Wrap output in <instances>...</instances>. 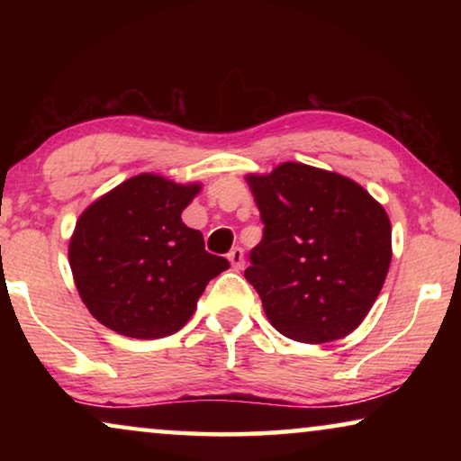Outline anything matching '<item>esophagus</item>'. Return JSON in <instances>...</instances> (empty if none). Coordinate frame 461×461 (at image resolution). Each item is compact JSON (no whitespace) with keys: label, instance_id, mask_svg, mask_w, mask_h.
<instances>
[{"label":"esophagus","instance_id":"1","mask_svg":"<svg viewBox=\"0 0 461 461\" xmlns=\"http://www.w3.org/2000/svg\"><path fill=\"white\" fill-rule=\"evenodd\" d=\"M229 262H230L232 270H241L243 264H245L243 249H241V248H232V249L229 251Z\"/></svg>","mask_w":461,"mask_h":461}]
</instances>
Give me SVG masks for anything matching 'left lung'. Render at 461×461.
Listing matches in <instances>:
<instances>
[{
	"label": "left lung",
	"instance_id": "obj_1",
	"mask_svg": "<svg viewBox=\"0 0 461 461\" xmlns=\"http://www.w3.org/2000/svg\"><path fill=\"white\" fill-rule=\"evenodd\" d=\"M264 224L245 270L276 331L323 344L355 331L386 281L393 230L384 207L355 180L281 163L248 176Z\"/></svg>",
	"mask_w": 461,
	"mask_h": 461
}]
</instances>
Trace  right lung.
Listing matches in <instances>:
<instances>
[{"mask_svg":"<svg viewBox=\"0 0 461 461\" xmlns=\"http://www.w3.org/2000/svg\"><path fill=\"white\" fill-rule=\"evenodd\" d=\"M199 191L140 174L81 213L68 262L94 319L136 339L166 338L186 325L207 283L229 268L180 218Z\"/></svg>","mask_w":461,"mask_h":461,"instance_id":"add662e5","label":"right lung"}]
</instances>
